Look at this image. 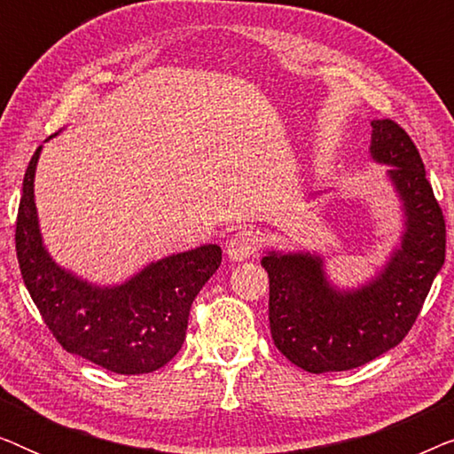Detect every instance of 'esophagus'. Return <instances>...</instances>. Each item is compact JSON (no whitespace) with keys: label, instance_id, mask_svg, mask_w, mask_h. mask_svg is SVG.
Returning a JSON list of instances; mask_svg holds the SVG:
<instances>
[{"label":"esophagus","instance_id":"34e87169","mask_svg":"<svg viewBox=\"0 0 454 454\" xmlns=\"http://www.w3.org/2000/svg\"><path fill=\"white\" fill-rule=\"evenodd\" d=\"M260 244H262V238L252 229H241L231 239L227 241V258L233 260V262H241V260L250 258L252 254L258 252Z\"/></svg>","mask_w":454,"mask_h":454}]
</instances>
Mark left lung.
Returning a JSON list of instances; mask_svg holds the SVG:
<instances>
[{
    "label": "left lung",
    "instance_id": "1",
    "mask_svg": "<svg viewBox=\"0 0 454 454\" xmlns=\"http://www.w3.org/2000/svg\"><path fill=\"white\" fill-rule=\"evenodd\" d=\"M370 157L388 165L403 231L387 262L359 287H337L316 252H266L269 320L277 349L297 368L345 372L393 349L411 331L444 264L446 227L418 148L399 123L372 121Z\"/></svg>",
    "mask_w": 454,
    "mask_h": 454
}]
</instances>
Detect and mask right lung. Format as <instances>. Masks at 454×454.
<instances>
[{
    "mask_svg": "<svg viewBox=\"0 0 454 454\" xmlns=\"http://www.w3.org/2000/svg\"><path fill=\"white\" fill-rule=\"evenodd\" d=\"M41 151L36 148L24 173L16 254L43 320L66 351L115 374L163 368L182 349L192 301L221 266V247L207 244L171 254L117 285L86 281L55 262L43 244L35 204Z\"/></svg>",
    "mask_w": 454,
    "mask_h": 454,
    "instance_id": "add662e5",
    "label": "right lung"
}]
</instances>
